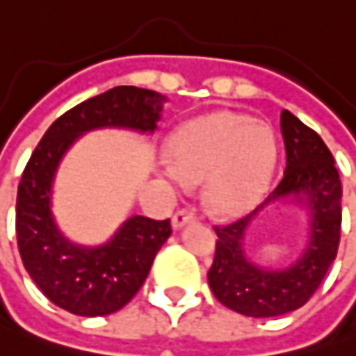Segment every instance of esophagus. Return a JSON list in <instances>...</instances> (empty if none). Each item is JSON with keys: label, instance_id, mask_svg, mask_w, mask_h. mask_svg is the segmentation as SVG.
Returning a JSON list of instances; mask_svg holds the SVG:
<instances>
[{"label": "esophagus", "instance_id": "esophagus-1", "mask_svg": "<svg viewBox=\"0 0 356 356\" xmlns=\"http://www.w3.org/2000/svg\"><path fill=\"white\" fill-rule=\"evenodd\" d=\"M196 220V213L192 208H182V210H178V212L172 216V226L176 227H182L186 224H190V222H194Z\"/></svg>", "mask_w": 356, "mask_h": 356}]
</instances>
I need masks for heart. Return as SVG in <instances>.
Here are the masks:
<instances>
[{
	"mask_svg": "<svg viewBox=\"0 0 356 356\" xmlns=\"http://www.w3.org/2000/svg\"><path fill=\"white\" fill-rule=\"evenodd\" d=\"M277 160L273 130L238 113H213L172 136L168 178L196 184L206 177L213 212L239 213L266 194Z\"/></svg>",
	"mask_w": 356,
	"mask_h": 356,
	"instance_id": "obj_1",
	"label": "heart"
}]
</instances>
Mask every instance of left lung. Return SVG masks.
Masks as SVG:
<instances>
[{
  "label": "left lung",
  "mask_w": 356,
  "mask_h": 356,
  "mask_svg": "<svg viewBox=\"0 0 356 356\" xmlns=\"http://www.w3.org/2000/svg\"><path fill=\"white\" fill-rule=\"evenodd\" d=\"M281 134L287 166L281 182L252 213L227 226H213L216 253L208 283L216 299L248 317H277L303 307L331 264L341 241V180L327 144L289 111H281ZM305 195L312 206V236L306 253L283 270H264L243 252V234L251 218L273 199Z\"/></svg>",
  "instance_id": "1"
}]
</instances>
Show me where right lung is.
Wrapping results in <instances>:
<instances>
[{
  "label": "right lung",
  "instance_id": "1",
  "mask_svg": "<svg viewBox=\"0 0 356 356\" xmlns=\"http://www.w3.org/2000/svg\"><path fill=\"white\" fill-rule=\"evenodd\" d=\"M164 97L138 87H115L57 118L21 174L15 234L23 266L51 303L81 317L122 309L148 277L158 250L170 238V220L132 216L101 248H79L51 218V182L65 150L79 134L99 127L154 130Z\"/></svg>",
  "mask_w": 356,
  "mask_h": 356
}]
</instances>
